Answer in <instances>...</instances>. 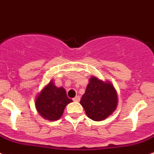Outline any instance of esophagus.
I'll return each instance as SVG.
<instances>
[{
	"label": "esophagus",
	"instance_id": "34e87169",
	"mask_svg": "<svg viewBox=\"0 0 154 154\" xmlns=\"http://www.w3.org/2000/svg\"><path fill=\"white\" fill-rule=\"evenodd\" d=\"M80 96H77L76 97H74V99H73V100H74V102H79V101H80Z\"/></svg>",
	"mask_w": 154,
	"mask_h": 154
}]
</instances>
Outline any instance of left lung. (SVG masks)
I'll return each mask as SVG.
<instances>
[{
  "instance_id": "left-lung-1",
  "label": "left lung",
  "mask_w": 154,
  "mask_h": 154,
  "mask_svg": "<svg viewBox=\"0 0 154 154\" xmlns=\"http://www.w3.org/2000/svg\"><path fill=\"white\" fill-rule=\"evenodd\" d=\"M118 96L112 83L92 76L80 100L87 117L94 121L105 120L116 110Z\"/></svg>"
}]
</instances>
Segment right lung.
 <instances>
[{
	"mask_svg": "<svg viewBox=\"0 0 154 154\" xmlns=\"http://www.w3.org/2000/svg\"><path fill=\"white\" fill-rule=\"evenodd\" d=\"M71 102L64 88L57 87L51 80L36 97L35 106L43 118L56 121L61 117L66 106Z\"/></svg>",
	"mask_w": 154,
	"mask_h": 154,
	"instance_id": "obj_1",
	"label": "right lung"
}]
</instances>
